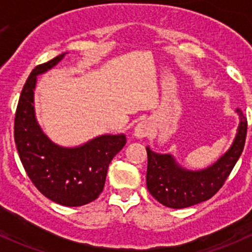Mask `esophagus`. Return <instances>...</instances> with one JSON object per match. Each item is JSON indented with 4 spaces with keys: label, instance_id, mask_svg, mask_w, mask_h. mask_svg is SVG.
Segmentation results:
<instances>
[{
    "label": "esophagus",
    "instance_id": "1",
    "mask_svg": "<svg viewBox=\"0 0 252 252\" xmlns=\"http://www.w3.org/2000/svg\"><path fill=\"white\" fill-rule=\"evenodd\" d=\"M150 130H151V126H150V124L147 122H140L135 126V129H134V135L138 139H144L149 135Z\"/></svg>",
    "mask_w": 252,
    "mask_h": 252
}]
</instances>
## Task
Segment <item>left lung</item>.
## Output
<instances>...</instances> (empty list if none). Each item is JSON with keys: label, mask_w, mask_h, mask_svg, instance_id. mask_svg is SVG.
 Returning <instances> with one entry per match:
<instances>
[{"label": "left lung", "mask_w": 252, "mask_h": 252, "mask_svg": "<svg viewBox=\"0 0 252 252\" xmlns=\"http://www.w3.org/2000/svg\"><path fill=\"white\" fill-rule=\"evenodd\" d=\"M238 134L232 147L215 164L202 171H187L178 166L171 155L147 151L146 185L150 194L162 205L171 208H185L211 199L229 177L244 150L248 119L240 108Z\"/></svg>", "instance_id": "obj_1"}]
</instances>
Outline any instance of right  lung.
<instances>
[{
    "instance_id": "right-lung-1",
    "label": "right lung",
    "mask_w": 252,
    "mask_h": 252,
    "mask_svg": "<svg viewBox=\"0 0 252 252\" xmlns=\"http://www.w3.org/2000/svg\"><path fill=\"white\" fill-rule=\"evenodd\" d=\"M63 55L36 65L24 84L14 118V141L28 177L47 199L63 206H83L100 196L112 158L126 136L102 135L73 149L57 146L42 133L34 113L36 75L57 64Z\"/></svg>"
}]
</instances>
